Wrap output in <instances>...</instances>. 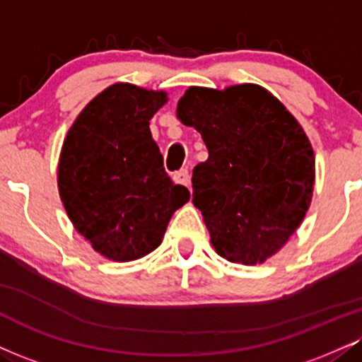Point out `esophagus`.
<instances>
[{
    "mask_svg": "<svg viewBox=\"0 0 362 362\" xmlns=\"http://www.w3.org/2000/svg\"><path fill=\"white\" fill-rule=\"evenodd\" d=\"M173 180H175L177 184H182V185L189 187L190 185V173H189V170H187V168L178 170V172H175V175H173Z\"/></svg>",
    "mask_w": 362,
    "mask_h": 362,
    "instance_id": "esophagus-1",
    "label": "esophagus"
}]
</instances>
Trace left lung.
Returning a JSON list of instances; mask_svg holds the SVG:
<instances>
[{"instance_id":"obj_1","label":"left lung","mask_w":362,"mask_h":362,"mask_svg":"<svg viewBox=\"0 0 362 362\" xmlns=\"http://www.w3.org/2000/svg\"><path fill=\"white\" fill-rule=\"evenodd\" d=\"M177 116L202 134L209 150L192 172V202L217 255L263 263L288 241L310 206L315 156L302 126L255 84L190 87Z\"/></svg>"}]
</instances>
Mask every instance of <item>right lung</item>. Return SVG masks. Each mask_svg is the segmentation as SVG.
Listing matches in <instances>:
<instances>
[{
  "instance_id": "add662e5",
  "label": "right lung",
  "mask_w": 362,
  "mask_h": 362,
  "mask_svg": "<svg viewBox=\"0 0 362 362\" xmlns=\"http://www.w3.org/2000/svg\"><path fill=\"white\" fill-rule=\"evenodd\" d=\"M167 94L115 84L95 95L69 129L59 192L69 219L95 251L133 261L162 243L170 217L190 199L163 168L150 119Z\"/></svg>"
}]
</instances>
